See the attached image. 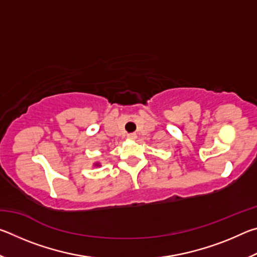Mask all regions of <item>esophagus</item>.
Segmentation results:
<instances>
[{"instance_id": "obj_1", "label": "esophagus", "mask_w": 257, "mask_h": 257, "mask_svg": "<svg viewBox=\"0 0 257 257\" xmlns=\"http://www.w3.org/2000/svg\"><path fill=\"white\" fill-rule=\"evenodd\" d=\"M129 139H136L137 138V135L136 134H129L127 136Z\"/></svg>"}]
</instances>
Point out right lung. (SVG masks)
Segmentation results:
<instances>
[{
	"label": "right lung",
	"mask_w": 257,
	"mask_h": 257,
	"mask_svg": "<svg viewBox=\"0 0 257 257\" xmlns=\"http://www.w3.org/2000/svg\"><path fill=\"white\" fill-rule=\"evenodd\" d=\"M95 165H98V163H96V164H95Z\"/></svg>",
	"instance_id": "obj_1"
}]
</instances>
